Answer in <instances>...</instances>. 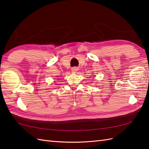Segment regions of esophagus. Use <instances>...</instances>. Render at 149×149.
I'll return each instance as SVG.
<instances>
[{"instance_id":"34e87169","label":"esophagus","mask_w":149,"mask_h":149,"mask_svg":"<svg viewBox=\"0 0 149 149\" xmlns=\"http://www.w3.org/2000/svg\"><path fill=\"white\" fill-rule=\"evenodd\" d=\"M71 70L73 72H76L78 71V68H72Z\"/></svg>"}]
</instances>
